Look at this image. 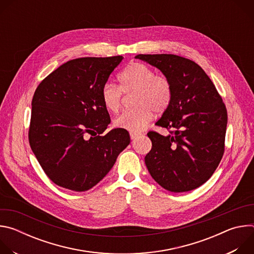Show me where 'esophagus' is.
Wrapping results in <instances>:
<instances>
[{
  "label": "esophagus",
  "instance_id": "34e87169",
  "mask_svg": "<svg viewBox=\"0 0 254 254\" xmlns=\"http://www.w3.org/2000/svg\"><path fill=\"white\" fill-rule=\"evenodd\" d=\"M129 135H130V138H131V139H135L137 136H139V135H141V134H140V133H134V132H130V134H129Z\"/></svg>",
  "mask_w": 254,
  "mask_h": 254
}]
</instances>
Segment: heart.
Instances as JSON below:
<instances>
[{"instance_id":"b5f03b06","label":"heart","mask_w":254,"mask_h":254,"mask_svg":"<svg viewBox=\"0 0 254 254\" xmlns=\"http://www.w3.org/2000/svg\"><path fill=\"white\" fill-rule=\"evenodd\" d=\"M124 92L137 91L135 110L126 111L117 117V127L130 132H140L152 122L156 113L167 110L172 98V86L169 79L156 75L155 71L139 62L127 65L118 77ZM113 83H106L101 89V100L108 112L117 113L122 103V91Z\"/></svg>"}]
</instances>
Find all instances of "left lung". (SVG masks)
Returning a JSON list of instances; mask_svg holds the SVG:
<instances>
[{
	"label": "left lung",
	"mask_w": 254,
	"mask_h": 254,
	"mask_svg": "<svg viewBox=\"0 0 254 254\" xmlns=\"http://www.w3.org/2000/svg\"><path fill=\"white\" fill-rule=\"evenodd\" d=\"M134 58L158 68L172 86V98L156 126L168 135L150 131L152 150L144 163L164 189L182 193L210 179L223 153L227 111L205 71L194 61L173 54H138Z\"/></svg>",
	"instance_id": "obj_1"
}]
</instances>
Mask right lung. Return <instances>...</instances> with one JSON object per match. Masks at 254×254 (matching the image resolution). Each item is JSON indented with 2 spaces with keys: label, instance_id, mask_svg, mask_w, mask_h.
<instances>
[{
  "label": "right lung",
  "instance_id": "obj_1",
  "mask_svg": "<svg viewBox=\"0 0 254 254\" xmlns=\"http://www.w3.org/2000/svg\"><path fill=\"white\" fill-rule=\"evenodd\" d=\"M123 56L67 61L50 73L32 99L31 149L56 185L75 192L91 189L128 146L126 129L113 128L101 89Z\"/></svg>",
  "mask_w": 254,
  "mask_h": 254
}]
</instances>
